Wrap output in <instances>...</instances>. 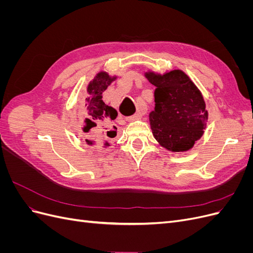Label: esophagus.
<instances>
[{
	"label": "esophagus",
	"mask_w": 253,
	"mask_h": 253,
	"mask_svg": "<svg viewBox=\"0 0 253 253\" xmlns=\"http://www.w3.org/2000/svg\"><path fill=\"white\" fill-rule=\"evenodd\" d=\"M141 117H142V112L138 111L136 114L132 115V116L126 117V120L127 121H134V120H137V119H141Z\"/></svg>",
	"instance_id": "34e87169"
}]
</instances>
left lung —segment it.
Returning <instances> with one entry per match:
<instances>
[{
	"mask_svg": "<svg viewBox=\"0 0 253 253\" xmlns=\"http://www.w3.org/2000/svg\"><path fill=\"white\" fill-rule=\"evenodd\" d=\"M155 85V109L150 113L153 136L165 149L185 152L201 139L208 111L201 90L180 70L144 74Z\"/></svg>",
	"mask_w": 253,
	"mask_h": 253,
	"instance_id": "8db88e82",
	"label": "left lung"
}]
</instances>
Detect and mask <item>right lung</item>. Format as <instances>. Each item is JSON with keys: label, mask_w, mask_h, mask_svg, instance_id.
I'll return each mask as SVG.
<instances>
[{"label": "right lung", "mask_w": 253, "mask_h": 253, "mask_svg": "<svg viewBox=\"0 0 253 253\" xmlns=\"http://www.w3.org/2000/svg\"><path fill=\"white\" fill-rule=\"evenodd\" d=\"M116 78V76L112 77L106 72H99L88 83V96L85 99L81 115L83 132L88 133V138L85 139L88 145L101 142L104 148L110 147L109 139L116 136L117 127L114 126V120L116 119L118 113L102 100L103 91Z\"/></svg>", "instance_id": "right-lung-1"}]
</instances>
